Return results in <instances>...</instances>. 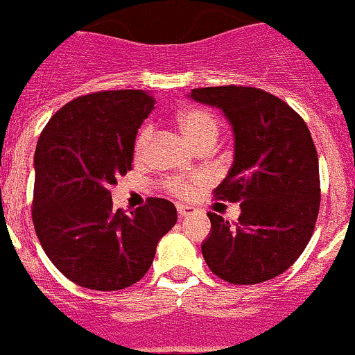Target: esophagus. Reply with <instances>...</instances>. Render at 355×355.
I'll list each match as a JSON object with an SVG mask.
<instances>
[{
    "label": "esophagus",
    "mask_w": 355,
    "mask_h": 355,
    "mask_svg": "<svg viewBox=\"0 0 355 355\" xmlns=\"http://www.w3.org/2000/svg\"><path fill=\"white\" fill-rule=\"evenodd\" d=\"M177 212H178V216H180V217H187V216H191V214L194 212V209H193V207H189V205H178Z\"/></svg>",
    "instance_id": "esophagus-1"
}]
</instances>
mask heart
<instances>
[{"mask_svg": "<svg viewBox=\"0 0 355 355\" xmlns=\"http://www.w3.org/2000/svg\"><path fill=\"white\" fill-rule=\"evenodd\" d=\"M177 123L185 138L189 139L194 145V148H205V146L216 145L219 138V130L221 123L217 120L216 114L209 110H201V107H187L177 114ZM154 138V125L145 123L136 134L134 139V155L143 157L148 152V146ZM205 182L203 175H193V177H170L162 180L166 191L178 198H189L193 196L194 191Z\"/></svg>", "mask_w": 355, "mask_h": 355, "instance_id": "obj_1", "label": "heart"}]
</instances>
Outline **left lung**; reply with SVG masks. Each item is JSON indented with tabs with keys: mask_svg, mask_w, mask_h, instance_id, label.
<instances>
[{
	"mask_svg": "<svg viewBox=\"0 0 355 355\" xmlns=\"http://www.w3.org/2000/svg\"><path fill=\"white\" fill-rule=\"evenodd\" d=\"M191 97L226 114L235 157L216 200L241 203L237 223L209 212L201 245L209 269L232 285H257L301 257L320 210L318 155L308 125L285 101L254 86L194 88Z\"/></svg>",
	"mask_w": 355,
	"mask_h": 355,
	"instance_id": "left-lung-1",
	"label": "left lung"
}]
</instances>
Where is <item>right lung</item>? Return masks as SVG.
<instances>
[{"instance_id":"add662e5","label":"right lung","mask_w":355,"mask_h":355,"mask_svg":"<svg viewBox=\"0 0 355 355\" xmlns=\"http://www.w3.org/2000/svg\"><path fill=\"white\" fill-rule=\"evenodd\" d=\"M155 98L143 90L81 95L51 116L35 150L31 217L53 265L72 283L113 292L138 283L177 223L164 198L127 214L110 187L132 170L134 139Z\"/></svg>"}]
</instances>
